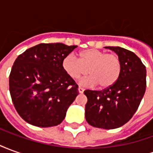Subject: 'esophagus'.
I'll use <instances>...</instances> for the list:
<instances>
[{
    "instance_id": "34e87169",
    "label": "esophagus",
    "mask_w": 153,
    "mask_h": 153,
    "mask_svg": "<svg viewBox=\"0 0 153 153\" xmlns=\"http://www.w3.org/2000/svg\"><path fill=\"white\" fill-rule=\"evenodd\" d=\"M83 91H84V89H83L82 87H79V93H83Z\"/></svg>"
}]
</instances>
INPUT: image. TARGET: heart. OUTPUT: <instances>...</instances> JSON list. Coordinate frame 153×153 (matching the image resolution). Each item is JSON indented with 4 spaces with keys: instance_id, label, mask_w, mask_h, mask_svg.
I'll use <instances>...</instances> for the list:
<instances>
[{
    "instance_id": "b5f03b06",
    "label": "heart",
    "mask_w": 153,
    "mask_h": 153,
    "mask_svg": "<svg viewBox=\"0 0 153 153\" xmlns=\"http://www.w3.org/2000/svg\"><path fill=\"white\" fill-rule=\"evenodd\" d=\"M79 60L69 54L62 60V68L73 79L88 74L89 78L82 81L85 85H95L99 88L113 86L120 76L122 63L118 55L106 53L97 49H88L79 54Z\"/></svg>"
}]
</instances>
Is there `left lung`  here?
Returning <instances> with one entry per match:
<instances>
[{
    "mask_svg": "<svg viewBox=\"0 0 153 153\" xmlns=\"http://www.w3.org/2000/svg\"><path fill=\"white\" fill-rule=\"evenodd\" d=\"M120 58L118 81L101 91L85 90V118L93 127L112 129L126 124L139 106L146 90V67L134 52L120 47H106Z\"/></svg>",
    "mask_w": 153,
    "mask_h": 153,
    "instance_id": "left-lung-1",
    "label": "left lung"
}]
</instances>
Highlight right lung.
<instances>
[{"instance_id":"1","label":"right lung","mask_w":153,"mask_h":153,"mask_svg":"<svg viewBox=\"0 0 153 153\" xmlns=\"http://www.w3.org/2000/svg\"><path fill=\"white\" fill-rule=\"evenodd\" d=\"M76 47L41 43L16 58L10 74V93L15 110L28 124L51 127L65 119L79 86L63 70L62 60Z\"/></svg>"}]
</instances>
